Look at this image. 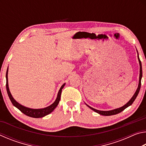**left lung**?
<instances>
[{
    "label": "left lung",
    "instance_id": "left-lung-1",
    "mask_svg": "<svg viewBox=\"0 0 146 146\" xmlns=\"http://www.w3.org/2000/svg\"><path fill=\"white\" fill-rule=\"evenodd\" d=\"M138 52V51H137ZM138 61H139V64H140V76H139V83H138V88L137 91H136V92L135 93L134 95L132 97V98H131L130 100L126 104H125L123 106L119 108H117V109H115V110H110V111H100V110H95V109H94L93 108L90 107V106H89L88 105H87V106H88L89 108L91 110H93L94 111H95L96 113H98V114H100L101 115H104V116H110V115H116V114H118V113H119L120 112H122V111H123L125 110V108H127V107H129V106H131L134 102L135 100L136 99V98H137V95L138 93H139V91H140V87H141V79L142 77V63H141V61H140V58H139V56H138Z\"/></svg>",
    "mask_w": 146,
    "mask_h": 146
}]
</instances>
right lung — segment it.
<instances>
[{"instance_id":"add662e5","label":"right lung","mask_w":146,"mask_h":146,"mask_svg":"<svg viewBox=\"0 0 146 146\" xmlns=\"http://www.w3.org/2000/svg\"><path fill=\"white\" fill-rule=\"evenodd\" d=\"M8 70L6 71V90H7V93H8V95L9 96V99H10L11 103L13 104V105L16 107L17 109L21 111L22 113H23L24 115H26L28 117H33V118H41L45 117L46 115L49 114L53 111L55 110L56 106H58L59 101L60 100V96H61V93H62V90L64 86H65V84L61 86L60 90L58 91L57 97H56V100L55 102H54L52 104L50 105L48 107H46L45 108H42V109H31L25 107V106H23V105L20 104L17 101L14 99L13 97H12L11 94L9 91V87H8Z\"/></svg>"}]
</instances>
